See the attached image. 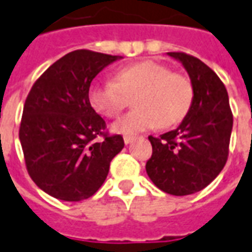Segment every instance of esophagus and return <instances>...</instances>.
I'll use <instances>...</instances> for the list:
<instances>
[{
	"instance_id": "esophagus-1",
	"label": "esophagus",
	"mask_w": 252,
	"mask_h": 252,
	"mask_svg": "<svg viewBox=\"0 0 252 252\" xmlns=\"http://www.w3.org/2000/svg\"><path fill=\"white\" fill-rule=\"evenodd\" d=\"M123 141H125V144L127 145V144H131L133 141H134V137L133 136H125L123 137Z\"/></svg>"
}]
</instances>
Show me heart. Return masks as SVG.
<instances>
[{"label":"heart","instance_id":"obj_1","mask_svg":"<svg viewBox=\"0 0 252 252\" xmlns=\"http://www.w3.org/2000/svg\"><path fill=\"white\" fill-rule=\"evenodd\" d=\"M133 97L136 108L111 125L116 134L133 136L141 131L176 126L187 116L193 101L188 76L171 72L155 60H143L118 70L114 82L90 85L88 100L100 115L115 118Z\"/></svg>","mask_w":252,"mask_h":252}]
</instances>
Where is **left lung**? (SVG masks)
<instances>
[{"mask_svg":"<svg viewBox=\"0 0 252 252\" xmlns=\"http://www.w3.org/2000/svg\"><path fill=\"white\" fill-rule=\"evenodd\" d=\"M184 65L193 86V101L176 130L149 136L152 156L145 170L158 188L174 196L196 193L220 174L226 163L233 116L225 85L202 60L169 52Z\"/></svg>","mask_w":252,"mask_h":252,"instance_id":"1","label":"left lung"}]
</instances>
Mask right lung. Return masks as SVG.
Masks as SVG:
<instances>
[{"instance_id": "1", "label": "right lung", "mask_w": 252, "mask_h": 252, "mask_svg": "<svg viewBox=\"0 0 252 252\" xmlns=\"http://www.w3.org/2000/svg\"><path fill=\"white\" fill-rule=\"evenodd\" d=\"M119 59L74 50L52 64L31 88L19 138L29 174L48 195L64 202L93 196L125 147L119 134L96 140L105 122L88 100L94 76Z\"/></svg>"}]
</instances>
